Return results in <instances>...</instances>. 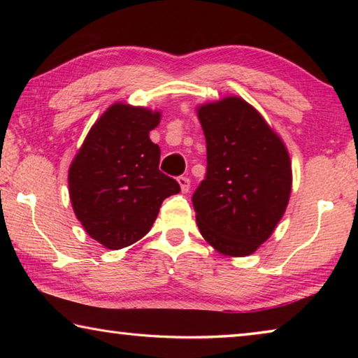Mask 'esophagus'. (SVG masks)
Masks as SVG:
<instances>
[{
	"label": "esophagus",
	"instance_id": "obj_1",
	"mask_svg": "<svg viewBox=\"0 0 358 358\" xmlns=\"http://www.w3.org/2000/svg\"><path fill=\"white\" fill-rule=\"evenodd\" d=\"M178 183H180L181 191H183V192L189 191V187H191V180L189 178H187V177H178Z\"/></svg>",
	"mask_w": 358,
	"mask_h": 358
}]
</instances>
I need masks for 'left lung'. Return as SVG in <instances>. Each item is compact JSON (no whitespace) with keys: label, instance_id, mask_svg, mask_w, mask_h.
I'll list each match as a JSON object with an SVG mask.
<instances>
[{"label":"left lung","instance_id":"8db88e82","mask_svg":"<svg viewBox=\"0 0 358 358\" xmlns=\"http://www.w3.org/2000/svg\"><path fill=\"white\" fill-rule=\"evenodd\" d=\"M207 173L192 205L202 237L226 256L252 254L286 211L292 167L286 147L256 108L224 98L197 108Z\"/></svg>","mask_w":358,"mask_h":358}]
</instances>
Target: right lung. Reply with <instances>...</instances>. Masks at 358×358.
<instances>
[{
    "label": "right lung",
    "mask_w": 358,
    "mask_h": 358,
    "mask_svg": "<svg viewBox=\"0 0 358 358\" xmlns=\"http://www.w3.org/2000/svg\"><path fill=\"white\" fill-rule=\"evenodd\" d=\"M161 113L113 104L96 121L69 167V197L90 237L121 250L150 232L161 203L180 185L159 171L150 141Z\"/></svg>",
    "instance_id": "right-lung-1"
}]
</instances>
